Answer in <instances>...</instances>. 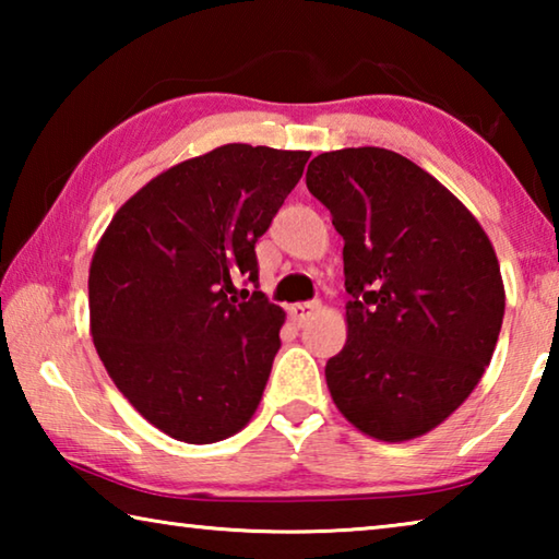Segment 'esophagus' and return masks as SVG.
I'll list each match as a JSON object with an SVG mask.
<instances>
[{"label": "esophagus", "mask_w": 559, "mask_h": 559, "mask_svg": "<svg viewBox=\"0 0 559 559\" xmlns=\"http://www.w3.org/2000/svg\"><path fill=\"white\" fill-rule=\"evenodd\" d=\"M320 310V302L318 300H308V302H296V306L288 308V316L293 320V325H306L310 318H313Z\"/></svg>", "instance_id": "obj_1"}]
</instances>
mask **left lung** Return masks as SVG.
<instances>
[{
  "mask_svg": "<svg viewBox=\"0 0 559 559\" xmlns=\"http://www.w3.org/2000/svg\"><path fill=\"white\" fill-rule=\"evenodd\" d=\"M306 185L345 241L347 343L325 365L330 396L367 437H424L493 357L506 313L493 243L439 179L392 150L318 155Z\"/></svg>",
  "mask_w": 559,
  "mask_h": 559,
  "instance_id": "left-lung-1",
  "label": "left lung"
}]
</instances>
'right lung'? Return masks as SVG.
Returning <instances> with one entry per match:
<instances>
[{
  "instance_id": "right-lung-1",
  "label": "right lung",
  "mask_w": 559,
  "mask_h": 559,
  "mask_svg": "<svg viewBox=\"0 0 559 559\" xmlns=\"http://www.w3.org/2000/svg\"><path fill=\"white\" fill-rule=\"evenodd\" d=\"M310 153L231 143L138 189L100 236L88 273L91 335L122 396L185 443L251 421L286 313L261 290L257 241ZM249 296V290H246Z\"/></svg>"
}]
</instances>
